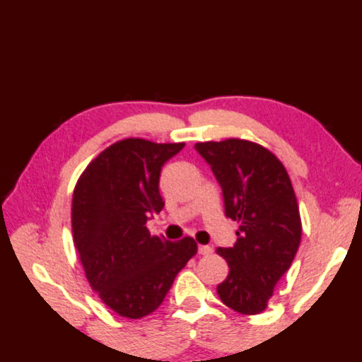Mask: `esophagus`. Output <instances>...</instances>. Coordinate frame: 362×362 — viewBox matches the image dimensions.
<instances>
[{"instance_id": "esophagus-1", "label": "esophagus", "mask_w": 362, "mask_h": 362, "mask_svg": "<svg viewBox=\"0 0 362 362\" xmlns=\"http://www.w3.org/2000/svg\"><path fill=\"white\" fill-rule=\"evenodd\" d=\"M197 251H199L201 256H210V254L214 252V250H211V246H205V245H201L199 247H197Z\"/></svg>"}]
</instances>
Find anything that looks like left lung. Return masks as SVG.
Wrapping results in <instances>:
<instances>
[{"label":"left lung","instance_id":"left-lung-1","mask_svg":"<svg viewBox=\"0 0 362 362\" xmlns=\"http://www.w3.org/2000/svg\"><path fill=\"white\" fill-rule=\"evenodd\" d=\"M196 151L223 188L226 216L240 224L233 247L216 250L229 265L218 296L238 314H260L301 242L292 182L279 158L252 141H207L197 143Z\"/></svg>","mask_w":362,"mask_h":362}]
</instances>
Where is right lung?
Masks as SVG:
<instances>
[{"label": "right lung", "instance_id": "right-lung-1", "mask_svg": "<svg viewBox=\"0 0 362 362\" xmlns=\"http://www.w3.org/2000/svg\"><path fill=\"white\" fill-rule=\"evenodd\" d=\"M185 143L125 138L106 147L76 180L74 245L89 286L120 317L152 314L197 252L194 238L152 235L147 218L160 214V171Z\"/></svg>", "mask_w": 362, "mask_h": 362}]
</instances>
